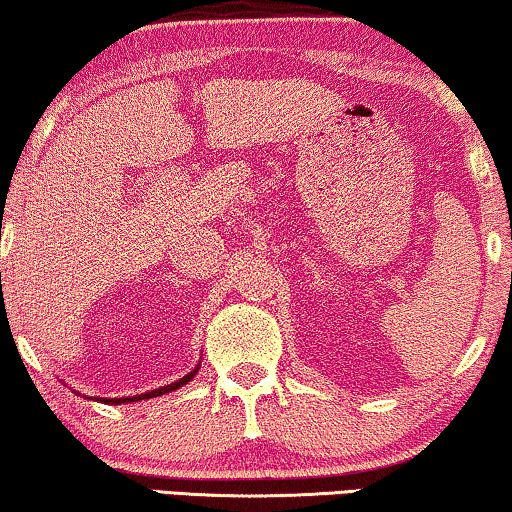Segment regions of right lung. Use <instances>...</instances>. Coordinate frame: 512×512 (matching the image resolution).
I'll list each match as a JSON object with an SVG mask.
<instances>
[{"label": "right lung", "mask_w": 512, "mask_h": 512, "mask_svg": "<svg viewBox=\"0 0 512 512\" xmlns=\"http://www.w3.org/2000/svg\"><path fill=\"white\" fill-rule=\"evenodd\" d=\"M196 373H199V366H196L194 371H190L187 375L180 377V380L167 384V387H160V389L146 391V393H141V396H130V398H100V403H107V405H121V403H135V400H141V398H155V396H162V393H169V391H176V389L183 387V384L190 382Z\"/></svg>", "instance_id": "obj_1"}]
</instances>
